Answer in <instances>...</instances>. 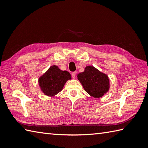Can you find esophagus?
<instances>
[{"mask_svg":"<svg viewBox=\"0 0 148 148\" xmlns=\"http://www.w3.org/2000/svg\"><path fill=\"white\" fill-rule=\"evenodd\" d=\"M76 72H72V77L74 78L75 77H76Z\"/></svg>","mask_w":148,"mask_h":148,"instance_id":"1","label":"esophagus"}]
</instances>
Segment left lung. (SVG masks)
I'll use <instances>...</instances> for the list:
<instances>
[{
  "label": "left lung",
  "instance_id": "1",
  "mask_svg": "<svg viewBox=\"0 0 148 148\" xmlns=\"http://www.w3.org/2000/svg\"><path fill=\"white\" fill-rule=\"evenodd\" d=\"M77 77L84 90L94 98L103 97L109 90L110 82L108 76L93 66H86L84 72L78 74Z\"/></svg>",
  "mask_w": 148,
  "mask_h": 148
}]
</instances>
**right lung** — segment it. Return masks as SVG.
Listing matches in <instances>:
<instances>
[{
    "mask_svg": "<svg viewBox=\"0 0 148 148\" xmlns=\"http://www.w3.org/2000/svg\"><path fill=\"white\" fill-rule=\"evenodd\" d=\"M71 75L67 71H62L53 65L39 77V86L45 95L55 97L61 92L66 82L71 79Z\"/></svg>",
    "mask_w": 148,
    "mask_h": 148,
    "instance_id": "1",
    "label": "right lung"
}]
</instances>
